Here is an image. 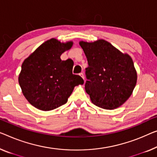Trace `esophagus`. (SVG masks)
<instances>
[{
    "label": "esophagus",
    "instance_id": "34e87169",
    "mask_svg": "<svg viewBox=\"0 0 157 157\" xmlns=\"http://www.w3.org/2000/svg\"><path fill=\"white\" fill-rule=\"evenodd\" d=\"M79 75H80V77H82V79L85 80V75H84V74L82 73V72H81V73H79Z\"/></svg>",
    "mask_w": 157,
    "mask_h": 157
}]
</instances>
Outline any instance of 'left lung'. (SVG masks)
Returning a JSON list of instances; mask_svg holds the SVG:
<instances>
[{"instance_id": "left-lung-1", "label": "left lung", "mask_w": 157, "mask_h": 157, "mask_svg": "<svg viewBox=\"0 0 157 157\" xmlns=\"http://www.w3.org/2000/svg\"><path fill=\"white\" fill-rule=\"evenodd\" d=\"M87 58L85 91L96 106L114 109L132 94L137 82V72L130 56L99 39L92 43L80 41Z\"/></svg>"}]
</instances>
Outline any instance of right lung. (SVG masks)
Instances as JSON below:
<instances>
[{"label":"right lung","instance_id":"1","mask_svg":"<svg viewBox=\"0 0 157 157\" xmlns=\"http://www.w3.org/2000/svg\"><path fill=\"white\" fill-rule=\"evenodd\" d=\"M72 42L60 43L51 39L39 46L22 65L18 81L27 100L35 108L51 111L67 101L77 85H83L80 76L72 74L73 61L60 56Z\"/></svg>","mask_w":157,"mask_h":157}]
</instances>
